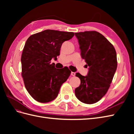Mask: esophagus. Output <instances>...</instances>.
Masks as SVG:
<instances>
[{"mask_svg": "<svg viewBox=\"0 0 134 134\" xmlns=\"http://www.w3.org/2000/svg\"><path fill=\"white\" fill-rule=\"evenodd\" d=\"M71 75L72 76H75V72H71Z\"/></svg>", "mask_w": 134, "mask_h": 134, "instance_id": "obj_1", "label": "esophagus"}]
</instances>
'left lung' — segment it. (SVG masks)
Here are the masks:
<instances>
[{"label":"left lung","instance_id":"8db88e82","mask_svg":"<svg viewBox=\"0 0 134 134\" xmlns=\"http://www.w3.org/2000/svg\"><path fill=\"white\" fill-rule=\"evenodd\" d=\"M78 40L81 56L89 66L87 76L76 72L80 85L75 90V94L81 102L93 104L106 94L110 87L117 66L115 47L97 31L75 33Z\"/></svg>","mask_w":134,"mask_h":134}]
</instances>
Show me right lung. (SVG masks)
<instances>
[{
    "mask_svg": "<svg viewBox=\"0 0 134 134\" xmlns=\"http://www.w3.org/2000/svg\"><path fill=\"white\" fill-rule=\"evenodd\" d=\"M74 36V32L46 30L27 39L21 56L22 76L27 91L36 100L47 103L55 99L70 76L68 67L58 69L51 60L57 59L63 43Z\"/></svg>",
    "mask_w": 134,
    "mask_h": 134,
    "instance_id": "right-lung-1",
    "label": "right lung"
}]
</instances>
